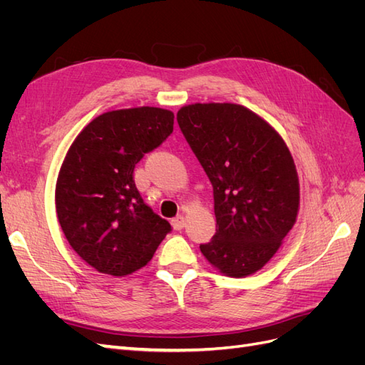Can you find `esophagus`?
Returning <instances> with one entry per match:
<instances>
[{"label": "esophagus", "mask_w": 365, "mask_h": 365, "mask_svg": "<svg viewBox=\"0 0 365 365\" xmlns=\"http://www.w3.org/2000/svg\"><path fill=\"white\" fill-rule=\"evenodd\" d=\"M172 227L175 228V230H182L184 227H185V220H184V216H176L175 219H172Z\"/></svg>", "instance_id": "34e87169"}]
</instances>
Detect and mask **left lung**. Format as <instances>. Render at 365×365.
<instances>
[{
    "mask_svg": "<svg viewBox=\"0 0 365 365\" xmlns=\"http://www.w3.org/2000/svg\"><path fill=\"white\" fill-rule=\"evenodd\" d=\"M176 120L213 185L216 233L204 257L228 277L262 269L294 227L300 184L268 121L236 103L182 106Z\"/></svg>",
    "mask_w": 365,
    "mask_h": 365,
    "instance_id": "obj_1",
    "label": "left lung"
}]
</instances>
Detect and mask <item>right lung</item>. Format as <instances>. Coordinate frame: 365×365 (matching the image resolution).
I'll return each mask as SVG.
<instances>
[{"mask_svg": "<svg viewBox=\"0 0 365 365\" xmlns=\"http://www.w3.org/2000/svg\"><path fill=\"white\" fill-rule=\"evenodd\" d=\"M169 109L140 106L96 117L61 165L56 213L71 248L102 274L125 277L146 267L172 230L145 204L135 164L173 130Z\"/></svg>", "mask_w": 365, "mask_h": 365, "instance_id": "add662e5", "label": "right lung"}]
</instances>
